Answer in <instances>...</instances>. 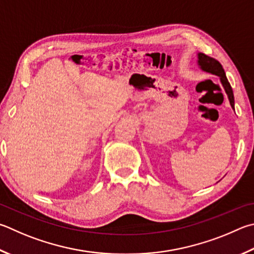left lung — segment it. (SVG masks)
Here are the masks:
<instances>
[{"mask_svg":"<svg viewBox=\"0 0 254 254\" xmlns=\"http://www.w3.org/2000/svg\"><path fill=\"white\" fill-rule=\"evenodd\" d=\"M197 58H199V61L197 62H199V65L201 66L202 70L220 76L221 83H222L224 90L228 94L230 104H231L232 109H234V96H233L232 87L230 85L227 76H225V72L223 70L222 65H221V63L218 61V60H215L211 57H207V55H205L204 53H199L197 54Z\"/></svg>","mask_w":254,"mask_h":254,"instance_id":"obj_1","label":"left lung"}]
</instances>
